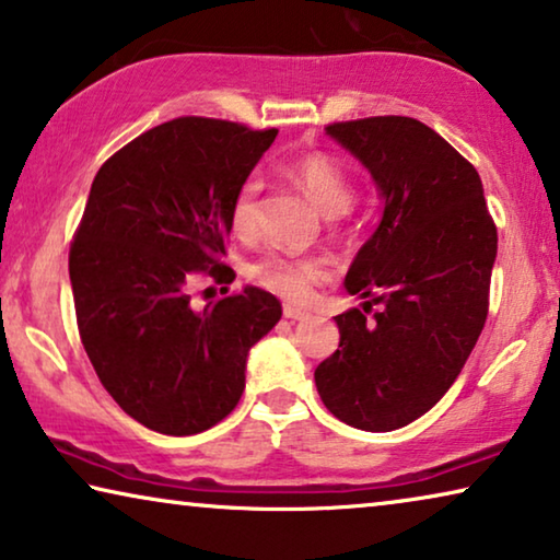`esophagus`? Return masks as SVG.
<instances>
[{"mask_svg": "<svg viewBox=\"0 0 560 560\" xmlns=\"http://www.w3.org/2000/svg\"><path fill=\"white\" fill-rule=\"evenodd\" d=\"M282 313H285V317H288V320H292V323H295V320H307V317H310L307 310L295 307V305H285V310H282Z\"/></svg>", "mask_w": 560, "mask_h": 560, "instance_id": "esophagus-1", "label": "esophagus"}]
</instances>
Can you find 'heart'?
I'll list each match as a JSON object with an SVG mask.
<instances>
[{
	"mask_svg": "<svg viewBox=\"0 0 560 560\" xmlns=\"http://www.w3.org/2000/svg\"><path fill=\"white\" fill-rule=\"evenodd\" d=\"M292 183L303 190L310 202L320 210L325 218H338L348 212L352 202V187L346 170L335 158L325 152H310L295 158L285 167ZM257 197H260V179L250 177L240 187L232 200V230L237 235H253L257 225ZM250 280L270 292H278L290 300H305L315 282H320L328 268L317 257H298L285 253H268L250 265Z\"/></svg>",
	"mask_w": 560,
	"mask_h": 560,
	"instance_id": "b5f03b06",
	"label": "heart"
}]
</instances>
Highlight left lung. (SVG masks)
<instances>
[{"mask_svg": "<svg viewBox=\"0 0 560 560\" xmlns=\"http://www.w3.org/2000/svg\"><path fill=\"white\" fill-rule=\"evenodd\" d=\"M325 135L370 172L383 212L346 275L363 310L335 315L340 346L315 385L342 423L388 433L433 408L476 348L498 232L476 167L428 125L368 117Z\"/></svg>", "mask_w": 560, "mask_h": 560, "instance_id": "8db88e82", "label": "left lung"}]
</instances>
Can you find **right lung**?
<instances>
[{
	"instance_id": "1",
	"label": "right lung",
	"mask_w": 560,
	"mask_h": 560,
	"mask_svg": "<svg viewBox=\"0 0 560 560\" xmlns=\"http://www.w3.org/2000/svg\"><path fill=\"white\" fill-rule=\"evenodd\" d=\"M275 137L177 117L94 177L70 250L77 325L102 385L144 428L195 435L230 416L250 348L280 320V300L255 285L205 307L190 300L197 272L235 280L218 265L232 200Z\"/></svg>"
}]
</instances>
